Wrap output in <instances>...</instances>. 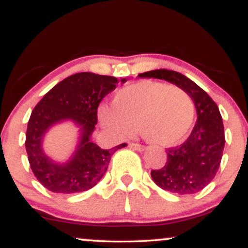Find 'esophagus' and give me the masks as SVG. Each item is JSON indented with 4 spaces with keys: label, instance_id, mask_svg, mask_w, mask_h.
Here are the masks:
<instances>
[{
    "label": "esophagus",
    "instance_id": "esophagus-1",
    "mask_svg": "<svg viewBox=\"0 0 248 248\" xmlns=\"http://www.w3.org/2000/svg\"><path fill=\"white\" fill-rule=\"evenodd\" d=\"M129 147L133 148V149H135V150H140V152H141V150L144 149V147L142 146V144H140V143H134V142H130Z\"/></svg>",
    "mask_w": 248,
    "mask_h": 248
}]
</instances>
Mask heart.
Segmentation results:
<instances>
[{"label":"heart","mask_w":248,"mask_h":248,"mask_svg":"<svg viewBox=\"0 0 248 248\" xmlns=\"http://www.w3.org/2000/svg\"><path fill=\"white\" fill-rule=\"evenodd\" d=\"M99 118L118 138L129 135L138 124L148 142L169 147L183 141L191 129L195 104L182 87L141 80L120 88L112 107H100Z\"/></svg>","instance_id":"obj_1"}]
</instances>
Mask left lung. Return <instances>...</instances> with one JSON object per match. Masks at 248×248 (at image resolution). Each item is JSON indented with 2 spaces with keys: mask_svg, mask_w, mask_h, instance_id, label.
Returning a JSON list of instances; mask_svg holds the SVG:
<instances>
[{
  "mask_svg": "<svg viewBox=\"0 0 248 248\" xmlns=\"http://www.w3.org/2000/svg\"><path fill=\"white\" fill-rule=\"evenodd\" d=\"M140 78H156L172 82L189 93L197 110L191 134L181 146L168 148L167 162L150 175L161 189L178 195L203 190L215 178L225 146L224 124L219 108L204 90L176 71L154 70Z\"/></svg>",
  "mask_w": 248,
  "mask_h": 248,
  "instance_id": "1",
  "label": "left lung"
}]
</instances>
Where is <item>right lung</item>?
Returning a JSON list of instances; mask_svg holds the SVG:
<instances>
[{
    "label": "right lung",
    "instance_id": "add662e5",
    "mask_svg": "<svg viewBox=\"0 0 248 248\" xmlns=\"http://www.w3.org/2000/svg\"><path fill=\"white\" fill-rule=\"evenodd\" d=\"M122 79L121 82H126ZM115 77L91 72L72 75L51 88L33 108L28 122L25 149L35 177L47 190L57 193H76L90 190L106 172L110 157L127 143L101 149L90 136L98 122V107L108 93L115 90ZM71 118L82 126L78 149L69 164L58 166L41 150V139L50 125Z\"/></svg>",
    "mask_w": 248,
    "mask_h": 248
}]
</instances>
